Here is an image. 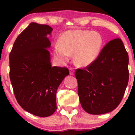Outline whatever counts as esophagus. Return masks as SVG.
I'll list each match as a JSON object with an SVG mask.
<instances>
[{"instance_id": "obj_1", "label": "esophagus", "mask_w": 135, "mask_h": 135, "mask_svg": "<svg viewBox=\"0 0 135 135\" xmlns=\"http://www.w3.org/2000/svg\"><path fill=\"white\" fill-rule=\"evenodd\" d=\"M69 74L71 75H74V69L73 68H69Z\"/></svg>"}]
</instances>
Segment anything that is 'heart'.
<instances>
[{"mask_svg":"<svg viewBox=\"0 0 135 135\" xmlns=\"http://www.w3.org/2000/svg\"><path fill=\"white\" fill-rule=\"evenodd\" d=\"M103 42L102 36L97 32L68 31L60 36V45H55L54 55L61 63H65L69 61L71 55L74 53L75 64L80 67H87L99 56Z\"/></svg>","mask_w":135,"mask_h":135,"instance_id":"b5f03b06","label":"heart"}]
</instances>
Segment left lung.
<instances>
[{
    "label": "left lung",
    "instance_id": "1",
    "mask_svg": "<svg viewBox=\"0 0 135 135\" xmlns=\"http://www.w3.org/2000/svg\"><path fill=\"white\" fill-rule=\"evenodd\" d=\"M128 53L117 38L104 46L91 65L76 69L79 100L86 112L99 115L119 106L128 85Z\"/></svg>",
    "mask_w": 135,
    "mask_h": 135
}]
</instances>
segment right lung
I'll return each mask as SVG.
<instances>
[{
    "label": "right lung",
    "instance_id": "add662e5",
    "mask_svg": "<svg viewBox=\"0 0 135 135\" xmlns=\"http://www.w3.org/2000/svg\"><path fill=\"white\" fill-rule=\"evenodd\" d=\"M52 30L49 25L30 23L16 38L9 55L10 79L18 104L41 117L56 110V91L69 75L68 68L51 66L48 35Z\"/></svg>",
    "mask_w": 135,
    "mask_h": 135
}]
</instances>
